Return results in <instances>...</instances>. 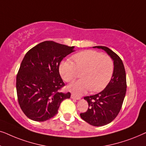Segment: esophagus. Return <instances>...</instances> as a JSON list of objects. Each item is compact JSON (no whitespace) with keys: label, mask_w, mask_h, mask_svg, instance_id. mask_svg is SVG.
I'll list each match as a JSON object with an SVG mask.
<instances>
[{"label":"esophagus","mask_w":146,"mask_h":146,"mask_svg":"<svg viewBox=\"0 0 146 146\" xmlns=\"http://www.w3.org/2000/svg\"><path fill=\"white\" fill-rule=\"evenodd\" d=\"M71 98L75 99V100H79V99H80V98L76 96H74V94H72V95H71Z\"/></svg>","instance_id":"esophagus-1"}]
</instances>
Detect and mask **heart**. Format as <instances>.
<instances>
[{
    "label": "heart",
    "instance_id": "heart-1",
    "mask_svg": "<svg viewBox=\"0 0 146 146\" xmlns=\"http://www.w3.org/2000/svg\"><path fill=\"white\" fill-rule=\"evenodd\" d=\"M71 61L62 62L59 66L61 77L66 82H71L82 72V79L68 86L74 94L81 95L88 90L99 92L110 81L113 72V62L109 56L97 51L88 50L77 53Z\"/></svg>",
    "mask_w": 146,
    "mask_h": 146
}]
</instances>
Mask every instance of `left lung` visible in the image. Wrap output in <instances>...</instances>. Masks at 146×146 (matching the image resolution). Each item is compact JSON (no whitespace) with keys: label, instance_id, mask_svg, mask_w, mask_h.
I'll use <instances>...</instances> for the list:
<instances>
[{"label":"left lung","instance_id":"obj_1","mask_svg":"<svg viewBox=\"0 0 146 146\" xmlns=\"http://www.w3.org/2000/svg\"><path fill=\"white\" fill-rule=\"evenodd\" d=\"M94 48L105 50L113 60L112 77L104 90L96 94L84 98L88 103V109L80 117L94 126H102L110 123L118 114L126 93V75L122 60L108 47Z\"/></svg>","mask_w":146,"mask_h":146}]
</instances>
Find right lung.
<instances>
[{
  "mask_svg": "<svg viewBox=\"0 0 146 146\" xmlns=\"http://www.w3.org/2000/svg\"><path fill=\"white\" fill-rule=\"evenodd\" d=\"M74 46L44 41L26 54L17 75L20 107L32 120L44 121L58 113L60 103L70 93L60 92L65 84L59 73L61 61Z\"/></svg>",
  "mask_w": 146,
  "mask_h": 146,
  "instance_id": "right-lung-1",
  "label": "right lung"
}]
</instances>
